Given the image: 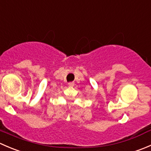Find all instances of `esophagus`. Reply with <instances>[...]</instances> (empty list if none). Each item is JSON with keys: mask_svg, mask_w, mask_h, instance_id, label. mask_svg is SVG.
<instances>
[{"mask_svg": "<svg viewBox=\"0 0 151 151\" xmlns=\"http://www.w3.org/2000/svg\"><path fill=\"white\" fill-rule=\"evenodd\" d=\"M68 86L73 87L74 85V83H73V82H70V83H68Z\"/></svg>", "mask_w": 151, "mask_h": 151, "instance_id": "1", "label": "esophagus"}]
</instances>
